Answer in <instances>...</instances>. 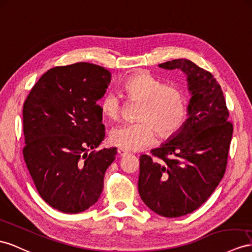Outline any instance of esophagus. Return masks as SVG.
Here are the masks:
<instances>
[{
  "instance_id": "1",
  "label": "esophagus",
  "mask_w": 252,
  "mask_h": 252,
  "mask_svg": "<svg viewBox=\"0 0 252 252\" xmlns=\"http://www.w3.org/2000/svg\"><path fill=\"white\" fill-rule=\"evenodd\" d=\"M117 152H118V156H119V157H126V154H127V151H126V150H124V149H121V148H119Z\"/></svg>"
}]
</instances>
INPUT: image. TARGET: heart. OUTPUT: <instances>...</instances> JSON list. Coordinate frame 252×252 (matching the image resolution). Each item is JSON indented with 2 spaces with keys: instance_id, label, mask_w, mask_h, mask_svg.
<instances>
[{
  "instance_id": "1",
  "label": "heart",
  "mask_w": 252,
  "mask_h": 252,
  "mask_svg": "<svg viewBox=\"0 0 252 252\" xmlns=\"http://www.w3.org/2000/svg\"><path fill=\"white\" fill-rule=\"evenodd\" d=\"M122 89L128 101L140 102L135 124L115 127L109 135L114 146L126 151H139L156 144L157 132L163 138L175 136L182 130L189 116V102L184 90L167 85L148 71L127 76ZM125 103L115 92H107L100 100L102 115L118 120Z\"/></svg>"
}]
</instances>
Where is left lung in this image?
<instances>
[{
    "label": "left lung",
    "mask_w": 252,
    "mask_h": 252,
    "mask_svg": "<svg viewBox=\"0 0 252 252\" xmlns=\"http://www.w3.org/2000/svg\"><path fill=\"white\" fill-rule=\"evenodd\" d=\"M188 74L189 117L168 143L139 158L138 191L148 208L164 217H181L200 208L222 179L233 133L220 85L189 60L159 63Z\"/></svg>",
    "instance_id": "left-lung-1"
}]
</instances>
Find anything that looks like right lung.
<instances>
[{
    "label": "right lung",
    "instance_id": "1",
    "mask_svg": "<svg viewBox=\"0 0 252 252\" xmlns=\"http://www.w3.org/2000/svg\"><path fill=\"white\" fill-rule=\"evenodd\" d=\"M111 72L89 63L50 69L23 104V158L41 198L76 214L94 205L117 149L95 151L105 137L96 101Z\"/></svg>",
    "mask_w": 252,
    "mask_h": 252
}]
</instances>
